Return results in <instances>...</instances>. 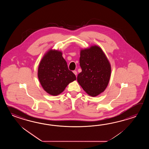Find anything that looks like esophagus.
<instances>
[{"label":"esophagus","mask_w":149,"mask_h":149,"mask_svg":"<svg viewBox=\"0 0 149 149\" xmlns=\"http://www.w3.org/2000/svg\"><path fill=\"white\" fill-rule=\"evenodd\" d=\"M73 72L74 73V74L76 75V76H77V71L74 70V71H73Z\"/></svg>","instance_id":"esophagus-1"}]
</instances>
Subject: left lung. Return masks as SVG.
<instances>
[{
	"label": "left lung",
	"mask_w": 149,
	"mask_h": 149,
	"mask_svg": "<svg viewBox=\"0 0 149 149\" xmlns=\"http://www.w3.org/2000/svg\"><path fill=\"white\" fill-rule=\"evenodd\" d=\"M82 71L77 81L89 95L96 96L104 91L111 76V66L101 48L93 46L81 50L79 59Z\"/></svg>",
	"instance_id": "8db88e82"
}]
</instances>
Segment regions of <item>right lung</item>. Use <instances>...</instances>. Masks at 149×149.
<instances>
[{"instance_id":"1","label":"right lung","mask_w":149,"mask_h":149,"mask_svg":"<svg viewBox=\"0 0 149 149\" xmlns=\"http://www.w3.org/2000/svg\"><path fill=\"white\" fill-rule=\"evenodd\" d=\"M62 55L61 52L50 50L38 68L39 81L45 91L52 95L60 94L69 83L76 80L75 74L69 70Z\"/></svg>"}]
</instances>
